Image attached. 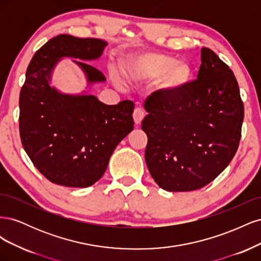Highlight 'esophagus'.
Listing matches in <instances>:
<instances>
[{"label": "esophagus", "mask_w": 261, "mask_h": 261, "mask_svg": "<svg viewBox=\"0 0 261 261\" xmlns=\"http://www.w3.org/2000/svg\"><path fill=\"white\" fill-rule=\"evenodd\" d=\"M144 116H145V113H144L143 109H140V108L135 109V111H134V113H133L134 122H135L136 125H140L141 122H143V120H144Z\"/></svg>", "instance_id": "obj_1"}]
</instances>
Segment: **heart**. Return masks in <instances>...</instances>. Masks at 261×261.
<instances>
[{"label": "heart", "mask_w": 261, "mask_h": 261, "mask_svg": "<svg viewBox=\"0 0 261 261\" xmlns=\"http://www.w3.org/2000/svg\"><path fill=\"white\" fill-rule=\"evenodd\" d=\"M122 70L127 81L144 84L158 78L156 90L165 96L183 91L193 78V69L186 62L176 61L160 52H143L122 61Z\"/></svg>", "instance_id": "b5f03b06"}]
</instances>
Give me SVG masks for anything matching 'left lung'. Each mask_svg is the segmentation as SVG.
<instances>
[{
  "instance_id": "left-lung-1",
  "label": "left lung",
  "mask_w": 261,
  "mask_h": 261,
  "mask_svg": "<svg viewBox=\"0 0 261 261\" xmlns=\"http://www.w3.org/2000/svg\"><path fill=\"white\" fill-rule=\"evenodd\" d=\"M145 159L155 183L168 192L208 185L239 148L244 105L238 81L223 61L201 49L197 80L174 96L155 91L145 101Z\"/></svg>"
}]
</instances>
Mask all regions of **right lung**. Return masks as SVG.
Masks as SVG:
<instances>
[{"instance_id": "add662e5", "label": "right lung", "mask_w": 261, "mask_h": 261, "mask_svg": "<svg viewBox=\"0 0 261 261\" xmlns=\"http://www.w3.org/2000/svg\"><path fill=\"white\" fill-rule=\"evenodd\" d=\"M108 42L59 35L43 44L26 72L19 96V133L23 149L38 171L54 184L88 187L105 174L114 149L134 129V102L102 103L84 91L68 94L50 85L63 58L85 73L88 87L106 82L88 61L98 60Z\"/></svg>"}]
</instances>
